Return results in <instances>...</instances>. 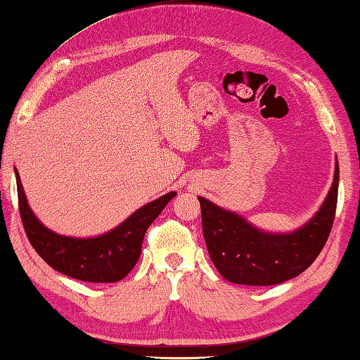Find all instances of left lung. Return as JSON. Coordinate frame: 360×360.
<instances>
[{"mask_svg": "<svg viewBox=\"0 0 360 360\" xmlns=\"http://www.w3.org/2000/svg\"><path fill=\"white\" fill-rule=\"evenodd\" d=\"M338 181L337 161L326 201L304 225L290 233L263 231L236 212L198 196L204 239L219 273L240 285H276L302 274L327 243L337 210Z\"/></svg>", "mask_w": 360, "mask_h": 360, "instance_id": "left-lung-1", "label": "left lung"}]
</instances>
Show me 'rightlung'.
I'll list each match as a JSON object with an SVG mask.
<instances>
[{"instance_id":"obj_1","label":"right lung","mask_w":360,"mask_h":360,"mask_svg":"<svg viewBox=\"0 0 360 360\" xmlns=\"http://www.w3.org/2000/svg\"><path fill=\"white\" fill-rule=\"evenodd\" d=\"M14 174L22 223L33 249L51 268L84 282L103 284L124 279L139 262L146 229L176 194L170 191L141 205L107 233L91 238H73L52 231L38 220L27 201L19 170L15 167Z\"/></svg>"}]
</instances>
